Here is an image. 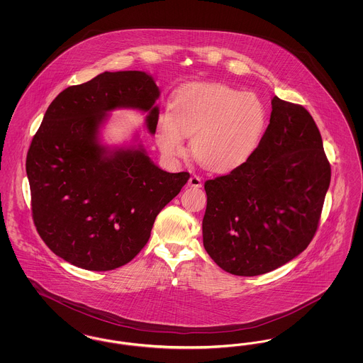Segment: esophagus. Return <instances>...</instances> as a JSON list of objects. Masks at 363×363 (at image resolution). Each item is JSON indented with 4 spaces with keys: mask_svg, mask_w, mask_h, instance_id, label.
I'll return each instance as SVG.
<instances>
[{
    "mask_svg": "<svg viewBox=\"0 0 363 363\" xmlns=\"http://www.w3.org/2000/svg\"><path fill=\"white\" fill-rule=\"evenodd\" d=\"M201 184H203V179L200 175H197V174L190 175L189 181H188L190 188H201Z\"/></svg>",
    "mask_w": 363,
    "mask_h": 363,
    "instance_id": "34e87169",
    "label": "esophagus"
}]
</instances>
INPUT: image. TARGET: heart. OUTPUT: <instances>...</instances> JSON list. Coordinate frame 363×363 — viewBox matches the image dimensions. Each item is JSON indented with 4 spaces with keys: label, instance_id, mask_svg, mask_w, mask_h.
I'll return each instance as SVG.
<instances>
[{
    "label": "heart",
    "instance_id": "obj_1",
    "mask_svg": "<svg viewBox=\"0 0 363 363\" xmlns=\"http://www.w3.org/2000/svg\"><path fill=\"white\" fill-rule=\"evenodd\" d=\"M268 125L264 104L253 94L215 83L179 88L170 113L159 118L156 141L162 152H185L191 138L193 156L208 169L228 170L256 152Z\"/></svg>",
    "mask_w": 363,
    "mask_h": 363
}]
</instances>
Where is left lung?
I'll list each match as a JSON object with an SVG mask.
<instances>
[{"instance_id": "obj_1", "label": "left lung", "mask_w": 363, "mask_h": 363, "mask_svg": "<svg viewBox=\"0 0 363 363\" xmlns=\"http://www.w3.org/2000/svg\"><path fill=\"white\" fill-rule=\"evenodd\" d=\"M259 148L208 179L203 242L225 272L257 277L302 253L321 218L330 164L311 113L274 96Z\"/></svg>"}]
</instances>
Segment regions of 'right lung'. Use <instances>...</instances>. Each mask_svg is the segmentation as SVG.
I'll return each mask as SVG.
<instances>
[{
	"label": "right lung",
	"mask_w": 363,
	"mask_h": 363,
	"mask_svg": "<svg viewBox=\"0 0 363 363\" xmlns=\"http://www.w3.org/2000/svg\"><path fill=\"white\" fill-rule=\"evenodd\" d=\"M159 88L145 72H104L68 86L49 106L31 141L26 170L35 227L52 253L88 271H111L135 259L157 213L188 182L167 173L145 150L99 143L107 113L148 111L155 133Z\"/></svg>",
	"instance_id": "obj_1"
}]
</instances>
